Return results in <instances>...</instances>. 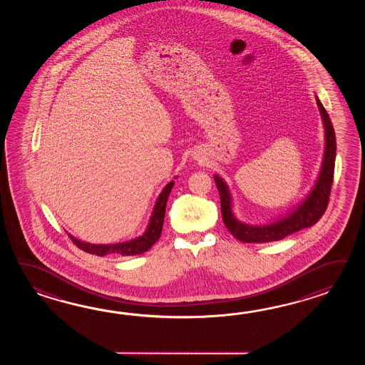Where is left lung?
I'll return each mask as SVG.
<instances>
[{"label":"left lung","instance_id":"1","mask_svg":"<svg viewBox=\"0 0 365 365\" xmlns=\"http://www.w3.org/2000/svg\"><path fill=\"white\" fill-rule=\"evenodd\" d=\"M318 108L325 125V155L316 184L309 194L291 209L261 218L249 214L237 203L232 187L222 175L214 172V181L220 197V211L225 227L242 242H269L284 239L291 233L317 223L324 215L333 185L335 160V133L330 117L317 99ZM262 216V215H261Z\"/></svg>","mask_w":365,"mask_h":365}]
</instances>
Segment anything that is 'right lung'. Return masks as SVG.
Instances as JSON below:
<instances>
[{
	"instance_id": "1",
	"label": "right lung",
	"mask_w": 365,
	"mask_h": 365,
	"mask_svg": "<svg viewBox=\"0 0 365 365\" xmlns=\"http://www.w3.org/2000/svg\"><path fill=\"white\" fill-rule=\"evenodd\" d=\"M175 176L171 181H168L160 193L158 194L154 206L150 211L148 220L145 225H142L137 231L133 232L132 236L123 237L120 240L109 241V242H93V241L82 240L77 236L68 233L70 240L74 242L77 248L83 250L86 253L95 255V256L104 257L109 255H117V256H137L148 252L156 241L159 240L162 228H163L164 215H165V206L168 195L171 193L172 187L175 185Z\"/></svg>"
}]
</instances>
